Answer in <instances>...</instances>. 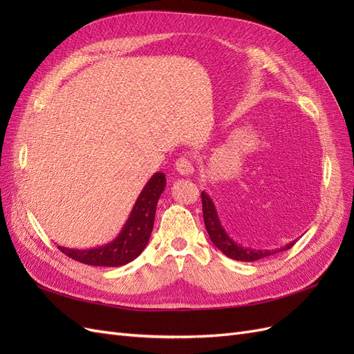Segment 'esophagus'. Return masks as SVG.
I'll return each mask as SVG.
<instances>
[{
	"instance_id": "esophagus-1",
	"label": "esophagus",
	"mask_w": 354,
	"mask_h": 354,
	"mask_svg": "<svg viewBox=\"0 0 354 354\" xmlns=\"http://www.w3.org/2000/svg\"><path fill=\"white\" fill-rule=\"evenodd\" d=\"M176 169H177V173L181 174V176H190V174L195 173L194 162H192V160L189 158H186V156L177 159Z\"/></svg>"
}]
</instances>
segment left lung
Segmentation results:
<instances>
[{
    "mask_svg": "<svg viewBox=\"0 0 354 354\" xmlns=\"http://www.w3.org/2000/svg\"><path fill=\"white\" fill-rule=\"evenodd\" d=\"M201 198H202L203 221H205V227L209 234V239L224 255H227L229 259L238 260V261H248V263L257 261V260L266 259V257H270L276 252L286 251L291 248V246H294V243L297 242V239H295V241L289 242L285 246H281V248H276V250H255V248H250V246H243L238 242H234L229 236V233L224 230L223 224L220 221V217H218V212L216 209V205H214V202L207 192H202Z\"/></svg>",
    "mask_w": 354,
    "mask_h": 354,
    "instance_id": "8db88e82",
    "label": "left lung"
}]
</instances>
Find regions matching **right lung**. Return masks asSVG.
Returning a JSON list of instances; mask_svg holds the SVG:
<instances>
[{
    "instance_id": "1",
    "label": "right lung",
    "mask_w": 354,
    "mask_h": 354,
    "mask_svg": "<svg viewBox=\"0 0 354 354\" xmlns=\"http://www.w3.org/2000/svg\"><path fill=\"white\" fill-rule=\"evenodd\" d=\"M167 185L164 173H155L138 195L120 234L106 245L90 250H73L57 246L69 259L88 266L118 267L133 261L143 252L151 238L159 196Z\"/></svg>"
}]
</instances>
